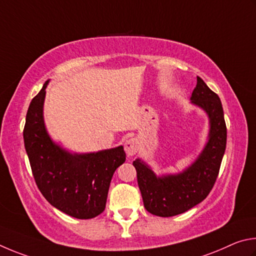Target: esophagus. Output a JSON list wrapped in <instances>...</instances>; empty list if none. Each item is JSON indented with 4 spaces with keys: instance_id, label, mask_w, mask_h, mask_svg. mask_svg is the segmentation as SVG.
<instances>
[{
    "instance_id": "obj_1",
    "label": "esophagus",
    "mask_w": 256,
    "mask_h": 256,
    "mask_svg": "<svg viewBox=\"0 0 256 256\" xmlns=\"http://www.w3.org/2000/svg\"><path fill=\"white\" fill-rule=\"evenodd\" d=\"M140 150V142L136 138H129L124 142V152L128 156H134Z\"/></svg>"
}]
</instances>
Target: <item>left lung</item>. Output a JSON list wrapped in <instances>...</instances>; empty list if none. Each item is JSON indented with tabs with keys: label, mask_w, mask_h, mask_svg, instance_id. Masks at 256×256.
Returning <instances> with one entry per match:
<instances>
[{
	"label": "left lung",
	"mask_w": 256,
	"mask_h": 256,
	"mask_svg": "<svg viewBox=\"0 0 256 256\" xmlns=\"http://www.w3.org/2000/svg\"><path fill=\"white\" fill-rule=\"evenodd\" d=\"M191 102L206 111L210 124L208 142L198 158L183 172L162 176H156L140 158L132 162L144 207L156 216H176L207 198L217 180L225 154L227 128L220 98L199 76Z\"/></svg>",
	"instance_id": "left-lung-1"
}]
</instances>
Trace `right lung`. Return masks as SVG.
Returning <instances> with one entry per match:
<instances>
[{
	"instance_id": "add662e5",
	"label": "right lung",
	"mask_w": 256,
	"mask_h": 256,
	"mask_svg": "<svg viewBox=\"0 0 256 256\" xmlns=\"http://www.w3.org/2000/svg\"><path fill=\"white\" fill-rule=\"evenodd\" d=\"M30 102L24 140L36 184L49 204L70 217L91 219L103 212L112 176L126 160L122 146L70 154L49 137L42 108L46 88Z\"/></svg>"
}]
</instances>
